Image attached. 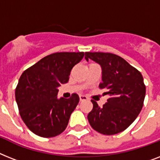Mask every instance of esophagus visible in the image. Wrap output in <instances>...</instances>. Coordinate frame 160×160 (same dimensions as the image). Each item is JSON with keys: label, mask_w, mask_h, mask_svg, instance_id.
Segmentation results:
<instances>
[{"label": "esophagus", "mask_w": 160, "mask_h": 160, "mask_svg": "<svg viewBox=\"0 0 160 160\" xmlns=\"http://www.w3.org/2000/svg\"><path fill=\"white\" fill-rule=\"evenodd\" d=\"M79 99H80V101H87L88 100V97L84 95H80L79 96Z\"/></svg>", "instance_id": "obj_1"}]
</instances>
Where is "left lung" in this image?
Instances as JSON below:
<instances>
[{
  "mask_svg": "<svg viewBox=\"0 0 160 160\" xmlns=\"http://www.w3.org/2000/svg\"><path fill=\"white\" fill-rule=\"evenodd\" d=\"M102 70L99 88L109 96L103 107L92 100L93 109L88 115L90 125L104 135H114L130 126L142 109L146 86L142 73L118 55L104 52H86Z\"/></svg>",
  "mask_w": 160,
  "mask_h": 160,
  "instance_id": "obj_1",
  "label": "left lung"
}]
</instances>
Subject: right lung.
Instances as JSON below:
<instances>
[{"label": "right lung", "mask_w": 160, "mask_h": 160, "mask_svg": "<svg viewBox=\"0 0 160 160\" xmlns=\"http://www.w3.org/2000/svg\"><path fill=\"white\" fill-rule=\"evenodd\" d=\"M84 52H57L36 63L22 73L15 89L19 114L26 126L42 137H54L65 130L79 102L76 93L58 98V88L68 82L72 67Z\"/></svg>", "instance_id": "add662e5"}]
</instances>
